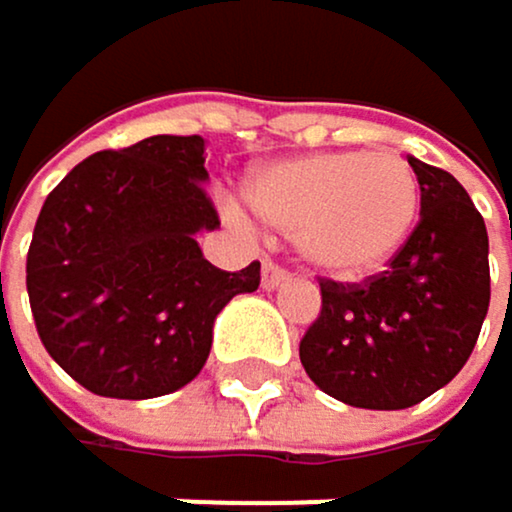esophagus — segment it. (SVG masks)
I'll use <instances>...</instances> for the list:
<instances>
[{"label": "esophagus", "mask_w": 512, "mask_h": 512, "mask_svg": "<svg viewBox=\"0 0 512 512\" xmlns=\"http://www.w3.org/2000/svg\"><path fill=\"white\" fill-rule=\"evenodd\" d=\"M290 281V271H284L281 265L275 262H262V287L265 290H278L281 284Z\"/></svg>", "instance_id": "obj_1"}]
</instances>
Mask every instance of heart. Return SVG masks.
Wrapping results in <instances>:
<instances>
[{
	"label": "heart",
	"instance_id": "b5f03b06",
	"mask_svg": "<svg viewBox=\"0 0 512 512\" xmlns=\"http://www.w3.org/2000/svg\"><path fill=\"white\" fill-rule=\"evenodd\" d=\"M244 197L330 278H364L408 244L420 213L414 166L395 151H321L256 166Z\"/></svg>",
	"mask_w": 512,
	"mask_h": 512
}]
</instances>
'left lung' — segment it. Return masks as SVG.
I'll use <instances>...</instances> for the list:
<instances>
[{
    "instance_id": "obj_1",
    "label": "left lung",
    "mask_w": 512,
    "mask_h": 512,
    "mask_svg": "<svg viewBox=\"0 0 512 512\" xmlns=\"http://www.w3.org/2000/svg\"><path fill=\"white\" fill-rule=\"evenodd\" d=\"M420 222L383 275L321 281V315L299 343L312 383L367 411L411 408L467 364L488 315V231L451 172L408 157Z\"/></svg>"
}]
</instances>
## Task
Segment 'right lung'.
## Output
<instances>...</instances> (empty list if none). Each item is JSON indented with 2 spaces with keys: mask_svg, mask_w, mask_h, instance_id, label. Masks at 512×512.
<instances>
[{
  "mask_svg": "<svg viewBox=\"0 0 512 512\" xmlns=\"http://www.w3.org/2000/svg\"><path fill=\"white\" fill-rule=\"evenodd\" d=\"M200 135L98 151L45 197L27 253L39 340L104 398H157L210 358L216 315L259 287V262L222 271L200 231L219 228Z\"/></svg>",
  "mask_w": 512,
  "mask_h": 512,
  "instance_id": "1",
  "label": "right lung"
}]
</instances>
